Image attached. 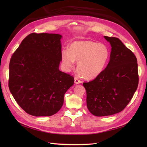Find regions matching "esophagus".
Here are the masks:
<instances>
[{
    "mask_svg": "<svg viewBox=\"0 0 147 147\" xmlns=\"http://www.w3.org/2000/svg\"><path fill=\"white\" fill-rule=\"evenodd\" d=\"M74 83H75L76 84H80L82 83V82H81V80H80L77 77H75L74 78Z\"/></svg>",
    "mask_w": 147,
    "mask_h": 147,
    "instance_id": "esophagus-1",
    "label": "esophagus"
}]
</instances>
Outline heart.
<instances>
[{"label":"heart","instance_id":"b5f03b06","mask_svg":"<svg viewBox=\"0 0 147 147\" xmlns=\"http://www.w3.org/2000/svg\"><path fill=\"white\" fill-rule=\"evenodd\" d=\"M110 57V51L104 43L86 40L72 43L68 51L62 52L61 61L64 69L69 71L78 62L77 69L85 79L95 78L104 70Z\"/></svg>","mask_w":147,"mask_h":147}]
</instances>
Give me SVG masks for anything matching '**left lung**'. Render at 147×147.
<instances>
[{
    "label": "left lung",
    "instance_id": "8db88e82",
    "mask_svg": "<svg viewBox=\"0 0 147 147\" xmlns=\"http://www.w3.org/2000/svg\"><path fill=\"white\" fill-rule=\"evenodd\" d=\"M104 38L112 47L110 61L94 80L83 83L87 107L95 116L121 112L131 100L139 82L137 59L133 52L117 38Z\"/></svg>",
    "mask_w": 147,
    "mask_h": 147
}]
</instances>
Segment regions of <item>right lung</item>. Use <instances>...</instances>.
Listing matches in <instances>:
<instances>
[{"instance_id": "right-lung-1", "label": "right lung", "mask_w": 147, "mask_h": 147, "mask_svg": "<svg viewBox=\"0 0 147 147\" xmlns=\"http://www.w3.org/2000/svg\"><path fill=\"white\" fill-rule=\"evenodd\" d=\"M62 36L53 33L28 35L9 63V88L18 105L34 116H51L64 103L74 79L59 69Z\"/></svg>"}]
</instances>
